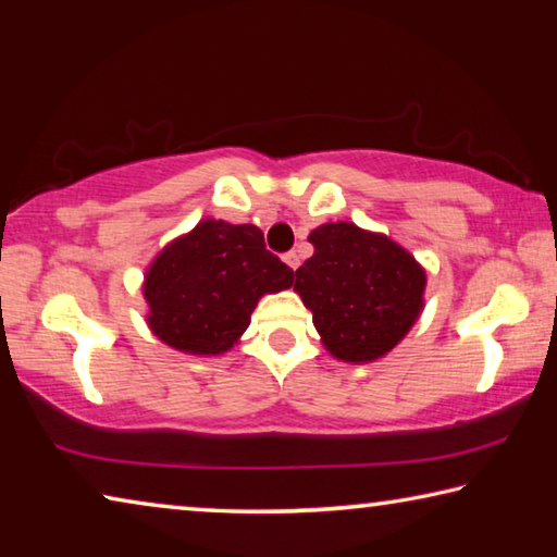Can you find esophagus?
I'll list each match as a JSON object with an SVG mask.
<instances>
[{"label":"esophagus","mask_w":557,"mask_h":557,"mask_svg":"<svg viewBox=\"0 0 557 557\" xmlns=\"http://www.w3.org/2000/svg\"><path fill=\"white\" fill-rule=\"evenodd\" d=\"M282 260H285V262H287V268H289V270H297V268H299V256H297V252H295V250H289V252H285V258H282Z\"/></svg>","instance_id":"obj_1"}]
</instances>
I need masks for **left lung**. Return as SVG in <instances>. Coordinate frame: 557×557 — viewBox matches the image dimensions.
Returning a JSON list of instances; mask_svg holds the SVG:
<instances>
[{"mask_svg": "<svg viewBox=\"0 0 557 557\" xmlns=\"http://www.w3.org/2000/svg\"><path fill=\"white\" fill-rule=\"evenodd\" d=\"M309 243L314 256L295 272V292L324 348L346 363L379 361L420 319L425 268L388 235L348 221L322 223Z\"/></svg>", "mask_w": 557, "mask_h": 557, "instance_id": "obj_1", "label": "left lung"}]
</instances>
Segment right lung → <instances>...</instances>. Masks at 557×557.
<instances>
[{
    "label": "right lung",
    "instance_id": "right-lung-1",
    "mask_svg": "<svg viewBox=\"0 0 557 557\" xmlns=\"http://www.w3.org/2000/svg\"><path fill=\"white\" fill-rule=\"evenodd\" d=\"M292 282L295 272L265 250L258 225L203 219L149 262L147 326L176 351L219 356L240 342L258 301Z\"/></svg>",
    "mask_w": 557,
    "mask_h": 557
}]
</instances>
